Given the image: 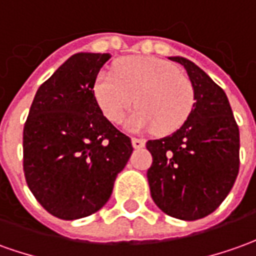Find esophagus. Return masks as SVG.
Returning a JSON list of instances; mask_svg holds the SVG:
<instances>
[{"mask_svg": "<svg viewBox=\"0 0 256 256\" xmlns=\"http://www.w3.org/2000/svg\"><path fill=\"white\" fill-rule=\"evenodd\" d=\"M132 144H133V147H134V148H142V147L146 146V142H144L142 138L133 137V138H132Z\"/></svg>", "mask_w": 256, "mask_h": 256, "instance_id": "34e87169", "label": "esophagus"}]
</instances>
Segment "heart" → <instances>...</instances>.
Masks as SVG:
<instances>
[{
    "label": "heart",
    "instance_id": "1",
    "mask_svg": "<svg viewBox=\"0 0 256 256\" xmlns=\"http://www.w3.org/2000/svg\"><path fill=\"white\" fill-rule=\"evenodd\" d=\"M94 96L109 122L119 124L128 110L132 132L156 130L171 134L192 114L196 92L190 78L170 62L150 56H132L114 64V72H99L94 81Z\"/></svg>",
    "mask_w": 256,
    "mask_h": 256
}]
</instances>
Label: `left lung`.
<instances>
[{"mask_svg": "<svg viewBox=\"0 0 256 256\" xmlns=\"http://www.w3.org/2000/svg\"><path fill=\"white\" fill-rule=\"evenodd\" d=\"M170 60L186 70L196 104L175 133L147 142L152 156L147 178L165 214L192 222L213 213L230 194L240 170V130L226 92L194 62Z\"/></svg>", "mask_w": 256, "mask_h": 256, "instance_id": "obj_1", "label": "left lung"}]
</instances>
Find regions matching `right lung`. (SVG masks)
I'll return each instance as SVG.
<instances>
[{
  "label": "right lung",
  "instance_id": "obj_1",
  "mask_svg": "<svg viewBox=\"0 0 256 256\" xmlns=\"http://www.w3.org/2000/svg\"><path fill=\"white\" fill-rule=\"evenodd\" d=\"M109 53H77L39 86L24 128V172L50 214L76 220L104 208L133 152L106 119L94 81Z\"/></svg>",
  "mask_w": 256,
  "mask_h": 256
}]
</instances>
